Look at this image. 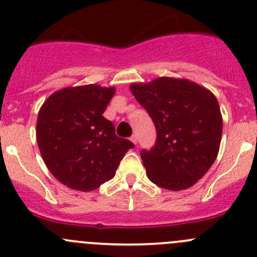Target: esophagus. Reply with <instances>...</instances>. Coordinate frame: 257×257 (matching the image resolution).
<instances>
[{"instance_id": "34e87169", "label": "esophagus", "mask_w": 257, "mask_h": 257, "mask_svg": "<svg viewBox=\"0 0 257 257\" xmlns=\"http://www.w3.org/2000/svg\"><path fill=\"white\" fill-rule=\"evenodd\" d=\"M131 141H132V142H133V143L137 145V143H138V137H137V136H136V134H133V136H132V137H131Z\"/></svg>"}]
</instances>
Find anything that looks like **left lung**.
Listing matches in <instances>:
<instances>
[{
	"label": "left lung",
	"mask_w": 257,
	"mask_h": 257,
	"mask_svg": "<svg viewBox=\"0 0 257 257\" xmlns=\"http://www.w3.org/2000/svg\"><path fill=\"white\" fill-rule=\"evenodd\" d=\"M131 90L157 129L154 147L141 152L147 177L169 190L190 188L219 153L222 118L215 95L190 80L169 77L134 83Z\"/></svg>",
	"instance_id": "1"
}]
</instances>
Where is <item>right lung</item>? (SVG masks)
<instances>
[{
	"instance_id": "1",
	"label": "right lung",
	"mask_w": 257,
	"mask_h": 257,
	"mask_svg": "<svg viewBox=\"0 0 257 257\" xmlns=\"http://www.w3.org/2000/svg\"><path fill=\"white\" fill-rule=\"evenodd\" d=\"M114 92L97 84L63 88L40 109L36 136L41 155L53 177L68 188L98 189L114 178L120 160L134 148L103 116Z\"/></svg>"
}]
</instances>
